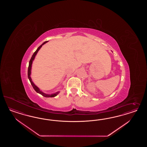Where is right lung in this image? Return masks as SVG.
Returning <instances> with one entry per match:
<instances>
[{"label":"right lung","mask_w":147,"mask_h":147,"mask_svg":"<svg viewBox=\"0 0 147 147\" xmlns=\"http://www.w3.org/2000/svg\"><path fill=\"white\" fill-rule=\"evenodd\" d=\"M48 41H45L36 50V52L33 53V55L32 56L31 59H30V62H29V65H28V78L30 80L31 84L32 86L33 87V88H34V89L36 90V92L38 93H39L41 95H42L43 96L46 97V98H53V97H55L59 93V92H57L55 93L51 94H45L44 93H43L42 91L40 90V89L35 85V84L33 82L32 80L31 79V68H32V62L34 60V58L36 57V54L38 53V52L39 51V50L41 49V47L43 45H44L45 44H46V42H47Z\"/></svg>","instance_id":"obj_1"}]
</instances>
